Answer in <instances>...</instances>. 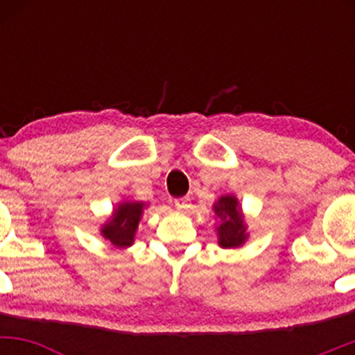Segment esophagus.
<instances>
[{"label": "esophagus", "instance_id": "34e87169", "mask_svg": "<svg viewBox=\"0 0 355 355\" xmlns=\"http://www.w3.org/2000/svg\"><path fill=\"white\" fill-rule=\"evenodd\" d=\"M175 207H177L178 210L182 211H187L190 209V198L189 197H182V198H177L175 200Z\"/></svg>", "mask_w": 355, "mask_h": 355}]
</instances>
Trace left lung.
<instances>
[{
	"mask_svg": "<svg viewBox=\"0 0 355 355\" xmlns=\"http://www.w3.org/2000/svg\"><path fill=\"white\" fill-rule=\"evenodd\" d=\"M214 211L220 220V225L217 227L218 245L223 248L243 245L248 234L237 198L234 195L220 197L218 202L214 205Z\"/></svg>",
	"mask_w": 355,
	"mask_h": 355,
	"instance_id": "obj_1",
	"label": "left lung"
}]
</instances>
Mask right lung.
<instances>
[{"label": "right lung", "instance_id": "right-lung-1", "mask_svg": "<svg viewBox=\"0 0 355 355\" xmlns=\"http://www.w3.org/2000/svg\"><path fill=\"white\" fill-rule=\"evenodd\" d=\"M145 203L141 202H123L113 211L112 218L101 229V235L112 243L113 247L125 248L130 247L135 240L141 214H144Z\"/></svg>", "mask_w": 355, "mask_h": 355}]
</instances>
